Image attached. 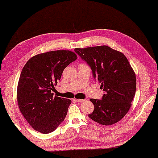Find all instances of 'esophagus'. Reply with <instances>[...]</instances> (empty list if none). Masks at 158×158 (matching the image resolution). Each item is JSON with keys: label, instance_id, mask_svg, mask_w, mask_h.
I'll return each instance as SVG.
<instances>
[{"label": "esophagus", "instance_id": "1", "mask_svg": "<svg viewBox=\"0 0 158 158\" xmlns=\"http://www.w3.org/2000/svg\"><path fill=\"white\" fill-rule=\"evenodd\" d=\"M75 100L76 102H84L85 101V100L84 99H75Z\"/></svg>", "mask_w": 158, "mask_h": 158}]
</instances>
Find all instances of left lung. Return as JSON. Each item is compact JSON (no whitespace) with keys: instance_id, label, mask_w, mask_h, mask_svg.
I'll return each mask as SVG.
<instances>
[{"instance_id":"left-lung-1","label":"left lung","mask_w":158,"mask_h":158,"mask_svg":"<svg viewBox=\"0 0 158 158\" xmlns=\"http://www.w3.org/2000/svg\"><path fill=\"white\" fill-rule=\"evenodd\" d=\"M75 52L91 67L94 78L105 91L102 100L89 99L94 109L89 117L104 126L118 122L128 112L136 92V75L128 60L106 45L75 48Z\"/></svg>"}]
</instances>
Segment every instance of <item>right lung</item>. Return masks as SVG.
I'll return each mask as SVG.
<instances>
[{
	"label": "right lung",
	"mask_w": 158,
	"mask_h": 158,
	"mask_svg": "<svg viewBox=\"0 0 158 158\" xmlns=\"http://www.w3.org/2000/svg\"><path fill=\"white\" fill-rule=\"evenodd\" d=\"M77 58L69 50H57L33 56L23 66L17 99L20 111L35 130L50 133L65 119L71 100L52 92L63 70Z\"/></svg>",
	"instance_id": "1"
}]
</instances>
